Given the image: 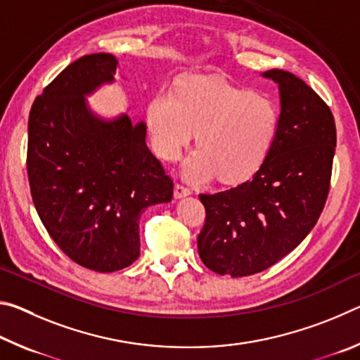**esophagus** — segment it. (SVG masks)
I'll use <instances>...</instances> for the list:
<instances>
[{"label":"esophagus","mask_w":360,"mask_h":360,"mask_svg":"<svg viewBox=\"0 0 360 360\" xmlns=\"http://www.w3.org/2000/svg\"><path fill=\"white\" fill-rule=\"evenodd\" d=\"M192 191L188 187H186L184 184H181V182H176L174 184V197L176 198H182V197H187V195H191Z\"/></svg>","instance_id":"34e87169"}]
</instances>
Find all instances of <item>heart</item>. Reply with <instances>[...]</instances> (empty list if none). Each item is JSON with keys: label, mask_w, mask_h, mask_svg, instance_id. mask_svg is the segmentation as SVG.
I'll use <instances>...</instances> for the list:
<instances>
[{"label": "heart", "mask_w": 360, "mask_h": 360, "mask_svg": "<svg viewBox=\"0 0 360 360\" xmlns=\"http://www.w3.org/2000/svg\"><path fill=\"white\" fill-rule=\"evenodd\" d=\"M279 114L275 103L212 76H191L176 94L160 92L148 108V125L157 154L178 158L197 131L198 149L184 163L195 182L212 176L236 182L251 176L270 150Z\"/></svg>", "instance_id": "1"}]
</instances>
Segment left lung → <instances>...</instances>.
<instances>
[{
	"label": "left lung",
	"mask_w": 360,
	"mask_h": 360,
	"mask_svg": "<svg viewBox=\"0 0 360 360\" xmlns=\"http://www.w3.org/2000/svg\"><path fill=\"white\" fill-rule=\"evenodd\" d=\"M281 112L276 136L251 179L219 193H200L206 221L198 254L217 275L264 271L307 238L330 188L337 130L330 108L300 77L270 70Z\"/></svg>",
	"instance_id": "1"
}]
</instances>
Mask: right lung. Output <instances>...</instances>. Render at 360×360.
Returning <instances> with one entry per match:
<instances>
[{
	"label": "right lung",
	"instance_id": "1",
	"mask_svg": "<svg viewBox=\"0 0 360 360\" xmlns=\"http://www.w3.org/2000/svg\"><path fill=\"white\" fill-rule=\"evenodd\" d=\"M117 60L90 53L34 100L27 169L41 222L71 260L111 273L139 257V219L173 198V181L146 144V124L103 119L87 96L112 84Z\"/></svg>",
	"mask_w": 360,
	"mask_h": 360
}]
</instances>
